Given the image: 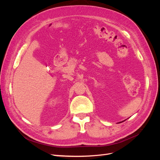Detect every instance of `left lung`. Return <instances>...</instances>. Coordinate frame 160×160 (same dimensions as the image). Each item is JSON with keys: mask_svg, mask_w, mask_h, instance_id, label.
Returning a JSON list of instances; mask_svg holds the SVG:
<instances>
[{"mask_svg": "<svg viewBox=\"0 0 160 160\" xmlns=\"http://www.w3.org/2000/svg\"><path fill=\"white\" fill-rule=\"evenodd\" d=\"M125 121V120H124ZM124 121H123V122H124ZM119 122V123H122V122Z\"/></svg>", "mask_w": 160, "mask_h": 160, "instance_id": "8db88e82", "label": "left lung"}]
</instances>
